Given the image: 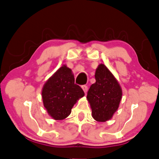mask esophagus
Returning a JSON list of instances; mask_svg holds the SVG:
<instances>
[{"instance_id":"esophagus-1","label":"esophagus","mask_w":159,"mask_h":159,"mask_svg":"<svg viewBox=\"0 0 159 159\" xmlns=\"http://www.w3.org/2000/svg\"><path fill=\"white\" fill-rule=\"evenodd\" d=\"M82 90H84V93H87V92H88V86L87 85H85V84H84V85H82Z\"/></svg>"}]
</instances>
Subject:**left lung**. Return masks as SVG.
<instances>
[{
    "instance_id": "1",
    "label": "left lung",
    "mask_w": 159,
    "mask_h": 159,
    "mask_svg": "<svg viewBox=\"0 0 159 159\" xmlns=\"http://www.w3.org/2000/svg\"><path fill=\"white\" fill-rule=\"evenodd\" d=\"M95 82L89 89L87 98L93 117L101 122L109 120L119 108L122 92L118 82L104 64H100L95 75Z\"/></svg>"
}]
</instances>
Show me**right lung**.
Masks as SVG:
<instances>
[{
	"label": "right lung",
	"mask_w": 159,
	"mask_h": 159,
	"mask_svg": "<svg viewBox=\"0 0 159 159\" xmlns=\"http://www.w3.org/2000/svg\"><path fill=\"white\" fill-rule=\"evenodd\" d=\"M84 93L75 83L71 70L66 66L58 69L45 82L42 91L43 104L56 120H61L71 114V108Z\"/></svg>",
	"instance_id": "add662e5"
}]
</instances>
